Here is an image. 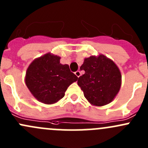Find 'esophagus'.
I'll use <instances>...</instances> for the list:
<instances>
[{
    "label": "esophagus",
    "mask_w": 148,
    "mask_h": 148,
    "mask_svg": "<svg viewBox=\"0 0 148 148\" xmlns=\"http://www.w3.org/2000/svg\"><path fill=\"white\" fill-rule=\"evenodd\" d=\"M75 74L77 77H79L81 76V72H80V71H77L75 72Z\"/></svg>",
    "instance_id": "34e87169"
}]
</instances>
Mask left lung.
Listing matches in <instances>:
<instances>
[{"label": "left lung", "instance_id": "left-lung-1", "mask_svg": "<svg viewBox=\"0 0 148 148\" xmlns=\"http://www.w3.org/2000/svg\"><path fill=\"white\" fill-rule=\"evenodd\" d=\"M80 69L85 73L77 84L88 102L101 107L114 99L120 91L122 75L112 60L103 54L91 56L85 58Z\"/></svg>", "mask_w": 148, "mask_h": 148}]
</instances>
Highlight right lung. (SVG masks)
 Listing matches in <instances>:
<instances>
[{
	"instance_id": "right-lung-1",
	"label": "right lung",
	"mask_w": 148,
	"mask_h": 148,
	"mask_svg": "<svg viewBox=\"0 0 148 148\" xmlns=\"http://www.w3.org/2000/svg\"><path fill=\"white\" fill-rule=\"evenodd\" d=\"M60 59L47 53L34 59L26 70L25 82L39 102L46 104L57 102L64 97L69 86L78 79L68 64H60Z\"/></svg>"
}]
</instances>
